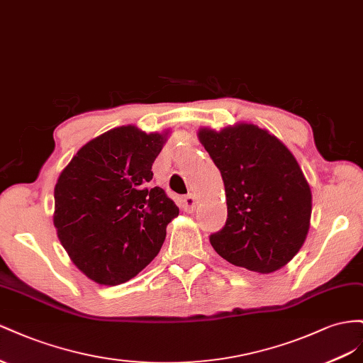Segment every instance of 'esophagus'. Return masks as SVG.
Returning <instances> with one entry per match:
<instances>
[{
    "label": "esophagus",
    "instance_id": "esophagus-1",
    "mask_svg": "<svg viewBox=\"0 0 363 363\" xmlns=\"http://www.w3.org/2000/svg\"><path fill=\"white\" fill-rule=\"evenodd\" d=\"M196 206H198V199H196L193 194L184 196V198H182V210L184 211L193 213L196 210Z\"/></svg>",
    "mask_w": 363,
    "mask_h": 363
}]
</instances>
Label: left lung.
Wrapping results in <instances>:
<instances>
[{
    "label": "left lung",
    "instance_id": "left-lung-1",
    "mask_svg": "<svg viewBox=\"0 0 363 363\" xmlns=\"http://www.w3.org/2000/svg\"><path fill=\"white\" fill-rule=\"evenodd\" d=\"M198 135L226 194L225 226L210 235L214 251L252 272L281 269L301 250L312 216V191L295 157L247 123L220 132L203 128Z\"/></svg>",
    "mask_w": 363,
    "mask_h": 363
}]
</instances>
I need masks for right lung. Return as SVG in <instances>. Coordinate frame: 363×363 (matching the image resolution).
Returning <instances> with one entry per match:
<instances>
[{"label":"right lung","mask_w":363,"mask_h":363,"mask_svg":"<svg viewBox=\"0 0 363 363\" xmlns=\"http://www.w3.org/2000/svg\"><path fill=\"white\" fill-rule=\"evenodd\" d=\"M165 135L111 129L82 147L55 187L57 237L92 281H129L158 255L179 208L150 184Z\"/></svg>","instance_id":"obj_1"}]
</instances>
